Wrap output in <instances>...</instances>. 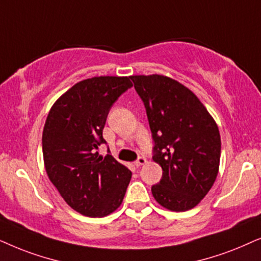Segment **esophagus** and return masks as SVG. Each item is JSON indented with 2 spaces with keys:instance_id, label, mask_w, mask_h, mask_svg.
<instances>
[{
  "instance_id": "1",
  "label": "esophagus",
  "mask_w": 261,
  "mask_h": 261,
  "mask_svg": "<svg viewBox=\"0 0 261 261\" xmlns=\"http://www.w3.org/2000/svg\"><path fill=\"white\" fill-rule=\"evenodd\" d=\"M145 162H147V159H145L144 156H140V158L136 160V162H135V165H136L137 167H140L142 165H144Z\"/></svg>"
}]
</instances>
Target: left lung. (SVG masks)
Instances as JSON below:
<instances>
[{"mask_svg":"<svg viewBox=\"0 0 261 261\" xmlns=\"http://www.w3.org/2000/svg\"><path fill=\"white\" fill-rule=\"evenodd\" d=\"M144 103L154 148L162 168L151 187L156 201L172 211L199 204L217 178L221 136L205 106L189 88L163 75L130 76Z\"/></svg>","mask_w":261,"mask_h":261,"instance_id":"left-lung-1","label":"left lung"}]
</instances>
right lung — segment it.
<instances>
[{
    "instance_id": "obj_1",
    "label": "right lung",
    "mask_w": 261,
    "mask_h": 261,
    "mask_svg": "<svg viewBox=\"0 0 261 261\" xmlns=\"http://www.w3.org/2000/svg\"><path fill=\"white\" fill-rule=\"evenodd\" d=\"M133 87L130 79L99 76L72 86L54 103L43 131L48 179L83 216L103 217L120 206L131 171L107 154L99 155L106 118L118 98Z\"/></svg>"
}]
</instances>
